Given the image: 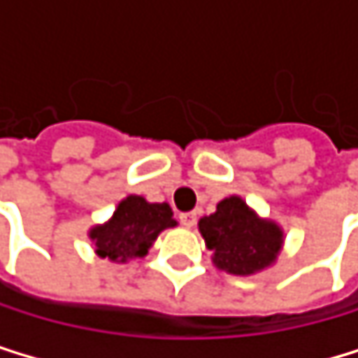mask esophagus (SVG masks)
<instances>
[{"mask_svg": "<svg viewBox=\"0 0 358 358\" xmlns=\"http://www.w3.org/2000/svg\"><path fill=\"white\" fill-rule=\"evenodd\" d=\"M180 223L185 227H193L197 223V215L195 213H180Z\"/></svg>", "mask_w": 358, "mask_h": 358, "instance_id": "esophagus-1", "label": "esophagus"}]
</instances>
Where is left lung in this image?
Listing matches in <instances>:
<instances>
[{
    "mask_svg": "<svg viewBox=\"0 0 358 358\" xmlns=\"http://www.w3.org/2000/svg\"><path fill=\"white\" fill-rule=\"evenodd\" d=\"M206 247L217 268L229 275H253L271 266L283 245V231L275 221L259 219L236 197L217 203V213L199 219Z\"/></svg>",
    "mask_w": 358,
    "mask_h": 358,
    "instance_id": "left-lung-1",
    "label": "left lung"
}]
</instances>
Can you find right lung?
<instances>
[{"instance_id":"right-lung-1","label":"right lung","mask_w":358,"mask_h":358,"mask_svg":"<svg viewBox=\"0 0 358 358\" xmlns=\"http://www.w3.org/2000/svg\"><path fill=\"white\" fill-rule=\"evenodd\" d=\"M173 225L169 203H150L139 195H129L117 203L107 223L90 229V238L101 257L127 262L131 257H143L159 234Z\"/></svg>"}]
</instances>
